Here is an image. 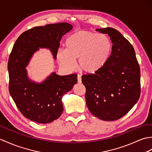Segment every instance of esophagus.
<instances>
[{"instance_id":"esophagus-1","label":"esophagus","mask_w":152,"mask_h":152,"mask_svg":"<svg viewBox=\"0 0 152 152\" xmlns=\"http://www.w3.org/2000/svg\"><path fill=\"white\" fill-rule=\"evenodd\" d=\"M77 82L82 83V77H81V76L80 75H77Z\"/></svg>"}]
</instances>
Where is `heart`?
I'll use <instances>...</instances> for the list:
<instances>
[{"mask_svg": "<svg viewBox=\"0 0 152 152\" xmlns=\"http://www.w3.org/2000/svg\"><path fill=\"white\" fill-rule=\"evenodd\" d=\"M65 49H59L57 59L66 70L76 67L75 59L82 71L93 73L102 68L109 58L111 43L107 36L88 30H81L70 36L65 42Z\"/></svg>", "mask_w": 152, "mask_h": 152, "instance_id": "heart-1", "label": "heart"}]
</instances>
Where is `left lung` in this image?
I'll return each mask as SVG.
<instances>
[{"instance_id":"1","label":"left lung","mask_w":152,"mask_h":152,"mask_svg":"<svg viewBox=\"0 0 152 152\" xmlns=\"http://www.w3.org/2000/svg\"><path fill=\"white\" fill-rule=\"evenodd\" d=\"M107 34L111 52L102 68L82 76L87 107L105 121H116L130 111L140 95V71L132 44L113 28L97 29Z\"/></svg>"}]
</instances>
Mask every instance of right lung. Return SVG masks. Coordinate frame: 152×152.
Segmentation results:
<instances>
[{
  "mask_svg": "<svg viewBox=\"0 0 152 152\" xmlns=\"http://www.w3.org/2000/svg\"><path fill=\"white\" fill-rule=\"evenodd\" d=\"M72 28L66 23L34 27L21 34L13 45L8 63L9 91L21 113L31 121L47 124L61 116V98L77 83V75L53 72L39 84L28 80L25 67L39 47L50 49L56 59L60 40Z\"/></svg>",
  "mask_w": 152,
  "mask_h": 152,
  "instance_id": "right-lung-1",
  "label": "right lung"
}]
</instances>
